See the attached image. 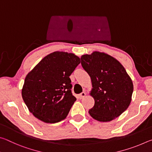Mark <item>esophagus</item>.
Returning <instances> with one entry per match:
<instances>
[{"instance_id":"1","label":"esophagus","mask_w":152,"mask_h":152,"mask_svg":"<svg viewBox=\"0 0 152 152\" xmlns=\"http://www.w3.org/2000/svg\"><path fill=\"white\" fill-rule=\"evenodd\" d=\"M86 92H81V93L80 94H79V98H80V99H82V98H84V96H86Z\"/></svg>"}]
</instances>
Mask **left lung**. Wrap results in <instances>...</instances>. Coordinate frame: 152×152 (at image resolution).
<instances>
[{"label":"left lung","mask_w":152,"mask_h":152,"mask_svg":"<svg viewBox=\"0 0 152 152\" xmlns=\"http://www.w3.org/2000/svg\"><path fill=\"white\" fill-rule=\"evenodd\" d=\"M81 64L91 78L90 94L94 105L89 114L99 121L108 122L120 116L132 101V79L119 61L107 53L94 51L83 55Z\"/></svg>","instance_id":"left-lung-1"}]
</instances>
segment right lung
<instances>
[{
    "label": "right lung",
    "instance_id": "right-lung-1",
    "mask_svg": "<svg viewBox=\"0 0 152 152\" xmlns=\"http://www.w3.org/2000/svg\"><path fill=\"white\" fill-rule=\"evenodd\" d=\"M80 60L74 53L54 51L45 56L25 77L22 97L29 111L42 121L55 123L68 115L76 97L70 76Z\"/></svg>",
    "mask_w": 152,
    "mask_h": 152
}]
</instances>
